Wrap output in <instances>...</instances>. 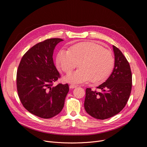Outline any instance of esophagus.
<instances>
[{"instance_id": "1", "label": "esophagus", "mask_w": 147, "mask_h": 147, "mask_svg": "<svg viewBox=\"0 0 147 147\" xmlns=\"http://www.w3.org/2000/svg\"><path fill=\"white\" fill-rule=\"evenodd\" d=\"M69 87L70 89H74L77 87V85H76V84H71Z\"/></svg>"}]
</instances>
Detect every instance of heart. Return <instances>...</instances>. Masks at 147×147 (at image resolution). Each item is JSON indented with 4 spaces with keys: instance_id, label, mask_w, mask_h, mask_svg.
Returning a JSON list of instances; mask_svg holds the SVG:
<instances>
[{
    "instance_id": "1",
    "label": "heart",
    "mask_w": 147,
    "mask_h": 147,
    "mask_svg": "<svg viewBox=\"0 0 147 147\" xmlns=\"http://www.w3.org/2000/svg\"><path fill=\"white\" fill-rule=\"evenodd\" d=\"M57 66L66 73L78 67L76 71L69 74L65 80L76 83L88 82L100 84L111 74L114 59L110 51L95 42H80L69 50H61L56 58Z\"/></svg>"
}]
</instances>
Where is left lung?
Here are the masks:
<instances>
[{"instance_id": "obj_1", "label": "left lung", "mask_w": 147, "mask_h": 147, "mask_svg": "<svg viewBox=\"0 0 147 147\" xmlns=\"http://www.w3.org/2000/svg\"><path fill=\"white\" fill-rule=\"evenodd\" d=\"M114 67L108 79L97 87L101 92L86 89L84 107L92 117L104 120L120 113L130 95L132 76L130 65L119 49L113 46Z\"/></svg>"}]
</instances>
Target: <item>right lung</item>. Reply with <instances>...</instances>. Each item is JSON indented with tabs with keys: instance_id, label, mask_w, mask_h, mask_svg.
I'll return each instance as SVG.
<instances>
[{
	"instance_id": "obj_1",
	"label": "right lung",
	"mask_w": 147,
	"mask_h": 147,
	"mask_svg": "<svg viewBox=\"0 0 147 147\" xmlns=\"http://www.w3.org/2000/svg\"><path fill=\"white\" fill-rule=\"evenodd\" d=\"M63 39L53 38L38 43L22 57L17 73V87L25 109L37 117L50 119L63 110L68 84H53L59 78L53 61L57 45Z\"/></svg>"
}]
</instances>
